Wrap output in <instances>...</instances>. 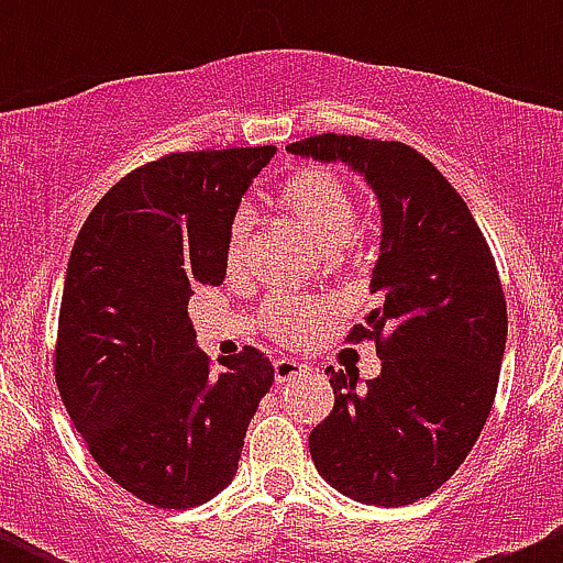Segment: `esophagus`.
Listing matches in <instances>:
<instances>
[{"instance_id": "1", "label": "esophagus", "mask_w": 563, "mask_h": 563, "mask_svg": "<svg viewBox=\"0 0 563 563\" xmlns=\"http://www.w3.org/2000/svg\"><path fill=\"white\" fill-rule=\"evenodd\" d=\"M305 371H308V367H305L299 360H288V356H283V360L275 362V382L286 384L291 382V378L302 376Z\"/></svg>"}]
</instances>
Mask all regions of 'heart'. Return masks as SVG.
Instances as JSON below:
<instances>
[{"instance_id":"1","label":"heart","mask_w":563,"mask_h":563,"mask_svg":"<svg viewBox=\"0 0 563 563\" xmlns=\"http://www.w3.org/2000/svg\"><path fill=\"white\" fill-rule=\"evenodd\" d=\"M277 203L283 212L291 214L310 240L321 250L340 253L356 231V201L351 187L338 174L318 166L297 168L277 187ZM250 212L240 209L231 218L229 234H225V266L231 272L240 269L245 261L247 236H250ZM323 308L302 299H272L264 308V327L272 338L283 343H299L308 338L321 321Z\"/></svg>"}]
</instances>
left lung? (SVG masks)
<instances>
[{"instance_id":"8db88e82","label":"left lung","mask_w":563,"mask_h":563,"mask_svg":"<svg viewBox=\"0 0 563 563\" xmlns=\"http://www.w3.org/2000/svg\"><path fill=\"white\" fill-rule=\"evenodd\" d=\"M365 176L382 209L376 310L349 340H376L382 376L329 367L334 408L310 433L318 474L343 496L402 507L439 490L479 439L507 345L496 261L460 192L400 141L323 133L288 144Z\"/></svg>"}]
</instances>
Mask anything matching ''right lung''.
I'll list each match as a JSON object with an SVG mask.
<instances>
[{
    "label": "right lung",
    "instance_id": "right-lung-1",
    "mask_svg": "<svg viewBox=\"0 0 563 563\" xmlns=\"http://www.w3.org/2000/svg\"><path fill=\"white\" fill-rule=\"evenodd\" d=\"M275 146L174 152L89 212L67 261L56 387L95 463L141 501L190 509L231 485L275 382L258 349L212 371L187 316L225 277V234Z\"/></svg>",
    "mask_w": 563,
    "mask_h": 563
}]
</instances>
